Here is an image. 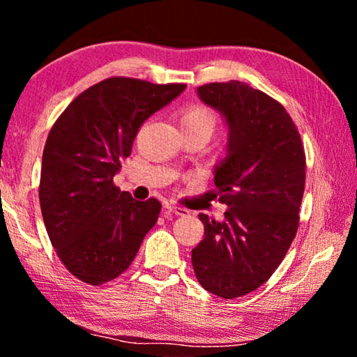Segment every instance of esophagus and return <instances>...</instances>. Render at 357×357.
<instances>
[{"label": "esophagus", "instance_id": "esophagus-1", "mask_svg": "<svg viewBox=\"0 0 357 357\" xmlns=\"http://www.w3.org/2000/svg\"><path fill=\"white\" fill-rule=\"evenodd\" d=\"M165 209L168 213H173L174 215H189L190 211L185 209V208H181V206H172V204H167Z\"/></svg>", "mask_w": 357, "mask_h": 357}]
</instances>
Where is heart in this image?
<instances>
[{
  "mask_svg": "<svg viewBox=\"0 0 357 357\" xmlns=\"http://www.w3.org/2000/svg\"><path fill=\"white\" fill-rule=\"evenodd\" d=\"M181 130H206L213 134L215 128V116L208 107L193 105L179 113Z\"/></svg>",
  "mask_w": 357,
  "mask_h": 357,
  "instance_id": "obj_1",
  "label": "heart"
}]
</instances>
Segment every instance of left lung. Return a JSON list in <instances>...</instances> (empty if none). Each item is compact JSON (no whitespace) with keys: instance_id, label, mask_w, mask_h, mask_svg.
I'll return each instance as SVG.
<instances>
[{"instance_id":"left-lung-1","label":"left lung","mask_w":357,"mask_h":357,"mask_svg":"<svg viewBox=\"0 0 357 357\" xmlns=\"http://www.w3.org/2000/svg\"><path fill=\"white\" fill-rule=\"evenodd\" d=\"M228 128L227 155L214 167L225 219L200 214L204 238L192 266L206 291L233 299L274 274L299 225L305 154L293 119L279 102L243 82L197 88Z\"/></svg>"}]
</instances>
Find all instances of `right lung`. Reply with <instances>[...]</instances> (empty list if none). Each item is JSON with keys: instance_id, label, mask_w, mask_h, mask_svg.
Wrapping results in <instances>:
<instances>
[{"instance_id": "right-lung-1", "label": "right lung", "mask_w": 357, "mask_h": 357, "mask_svg": "<svg viewBox=\"0 0 357 357\" xmlns=\"http://www.w3.org/2000/svg\"><path fill=\"white\" fill-rule=\"evenodd\" d=\"M185 84L113 77L70 102L42 154L39 202L59 259L89 285L123 274L159 219L155 198L138 202L113 176L132 153L140 126Z\"/></svg>"}]
</instances>
